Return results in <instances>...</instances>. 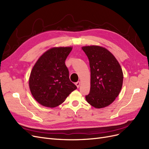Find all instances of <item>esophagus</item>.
I'll return each instance as SVG.
<instances>
[{"label": "esophagus", "mask_w": 149, "mask_h": 149, "mask_svg": "<svg viewBox=\"0 0 149 149\" xmlns=\"http://www.w3.org/2000/svg\"><path fill=\"white\" fill-rule=\"evenodd\" d=\"M75 84H76V86H77V88H79V85H80V82H79V81H78V82H76Z\"/></svg>", "instance_id": "1"}]
</instances>
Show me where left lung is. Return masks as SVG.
I'll list each match as a JSON object with an SVG mask.
<instances>
[{
    "label": "left lung",
    "instance_id": "obj_1",
    "mask_svg": "<svg viewBox=\"0 0 149 149\" xmlns=\"http://www.w3.org/2000/svg\"><path fill=\"white\" fill-rule=\"evenodd\" d=\"M91 71V88L86 100L92 106L104 107L118 96L123 82V70L114 56L99 46L82 47Z\"/></svg>",
    "mask_w": 149,
    "mask_h": 149
}]
</instances>
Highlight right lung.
<instances>
[{
	"mask_svg": "<svg viewBox=\"0 0 149 149\" xmlns=\"http://www.w3.org/2000/svg\"><path fill=\"white\" fill-rule=\"evenodd\" d=\"M71 47L48 49L40 57L31 71L29 86L35 100L40 104L54 107L63 102L77 89L69 78L65 65Z\"/></svg>",
	"mask_w": 149,
	"mask_h": 149,
	"instance_id": "obj_1",
	"label": "right lung"
}]
</instances>
